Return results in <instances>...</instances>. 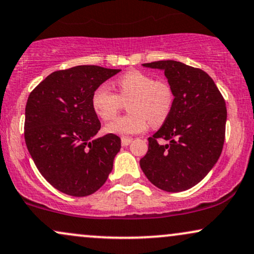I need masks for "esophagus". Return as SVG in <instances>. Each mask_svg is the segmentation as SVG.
<instances>
[{
  "label": "esophagus",
  "mask_w": 254,
  "mask_h": 254,
  "mask_svg": "<svg viewBox=\"0 0 254 254\" xmlns=\"http://www.w3.org/2000/svg\"><path fill=\"white\" fill-rule=\"evenodd\" d=\"M131 142H132V138L130 137H122V145L123 146H127Z\"/></svg>",
  "instance_id": "34e87169"
}]
</instances>
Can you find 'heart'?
<instances>
[{"label":"heart","instance_id":"1","mask_svg":"<svg viewBox=\"0 0 254 254\" xmlns=\"http://www.w3.org/2000/svg\"><path fill=\"white\" fill-rule=\"evenodd\" d=\"M118 94L106 85H100L93 91L91 104L93 111L103 121L114 118L121 109L122 102H127V116L114 119L105 127L108 133L131 136L163 124L170 115L174 104V92L169 84L156 80L140 71H129L116 80Z\"/></svg>","mask_w":254,"mask_h":254}]
</instances>
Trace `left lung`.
<instances>
[{
  "instance_id": "1",
  "label": "left lung",
  "mask_w": 254,
  "mask_h": 254,
  "mask_svg": "<svg viewBox=\"0 0 254 254\" xmlns=\"http://www.w3.org/2000/svg\"><path fill=\"white\" fill-rule=\"evenodd\" d=\"M143 66L164 71L174 104L160 130L148 138V152L139 166L162 190H187L212 170L221 155L227 119L225 99L202 69L174 60ZM158 138L170 142L160 145Z\"/></svg>"
}]
</instances>
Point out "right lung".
Returning <instances> with one entry per match:
<instances>
[{
  "instance_id": "add662e5",
  "label": "right lung",
  "mask_w": 254,
  "mask_h": 254,
  "mask_svg": "<svg viewBox=\"0 0 254 254\" xmlns=\"http://www.w3.org/2000/svg\"><path fill=\"white\" fill-rule=\"evenodd\" d=\"M121 69L94 65L51 73L32 91L26 105L24 140L41 175L71 196H87L108 180L121 138H96L100 122L91 98Z\"/></svg>"
}]
</instances>
